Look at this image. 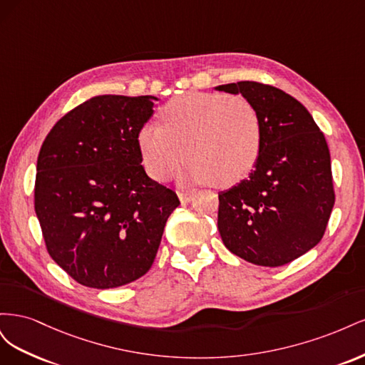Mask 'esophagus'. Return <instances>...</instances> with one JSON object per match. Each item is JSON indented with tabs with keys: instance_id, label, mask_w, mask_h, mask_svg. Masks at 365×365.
<instances>
[{
	"instance_id": "34e87169",
	"label": "esophagus",
	"mask_w": 365,
	"mask_h": 365,
	"mask_svg": "<svg viewBox=\"0 0 365 365\" xmlns=\"http://www.w3.org/2000/svg\"><path fill=\"white\" fill-rule=\"evenodd\" d=\"M178 197H180V201L182 202V204H187V202H190L193 197H195V193L193 192H180L178 193Z\"/></svg>"
}]
</instances>
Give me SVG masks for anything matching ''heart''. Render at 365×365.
Returning <instances> with one entry per match:
<instances>
[{
	"label": "heart",
	"mask_w": 365,
	"mask_h": 365,
	"mask_svg": "<svg viewBox=\"0 0 365 365\" xmlns=\"http://www.w3.org/2000/svg\"><path fill=\"white\" fill-rule=\"evenodd\" d=\"M161 118L163 126L148 123L138 132L143 164L152 178H169L187 155L185 182L228 187L257 163L262 118L244 97L189 93L165 105Z\"/></svg>",
	"instance_id": "obj_1"
}]
</instances>
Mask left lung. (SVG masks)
<instances>
[{
	"label": "left lung",
	"instance_id": "1",
	"mask_svg": "<svg viewBox=\"0 0 365 365\" xmlns=\"http://www.w3.org/2000/svg\"><path fill=\"white\" fill-rule=\"evenodd\" d=\"M242 94L262 118L257 163L247 180L219 193L224 245L260 267H282L322 240L335 204L330 152L307 109L279 88L259 82L215 86Z\"/></svg>",
	"mask_w": 365,
	"mask_h": 365
}]
</instances>
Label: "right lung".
Listing matches in <instances>:
<instances>
[{
  "label": "right lung",
  "mask_w": 365,
  "mask_h": 365,
  "mask_svg": "<svg viewBox=\"0 0 365 365\" xmlns=\"http://www.w3.org/2000/svg\"><path fill=\"white\" fill-rule=\"evenodd\" d=\"M153 96H97L65 114L42 143L35 212L51 259L88 288L145 275L173 210L175 192L141 165L138 132Z\"/></svg>",
  "instance_id": "1"
}]
</instances>
